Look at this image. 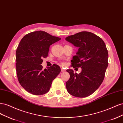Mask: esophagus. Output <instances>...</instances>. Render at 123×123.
Segmentation results:
<instances>
[{"label":"esophagus","mask_w":123,"mask_h":123,"mask_svg":"<svg viewBox=\"0 0 123 123\" xmlns=\"http://www.w3.org/2000/svg\"><path fill=\"white\" fill-rule=\"evenodd\" d=\"M61 71H62V72H65V71H66V70L64 69V68H61Z\"/></svg>","instance_id":"1"}]
</instances>
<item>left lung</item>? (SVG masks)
I'll use <instances>...</instances> for the list:
<instances>
[{
    "label": "left lung",
    "mask_w": 123,
    "mask_h": 123,
    "mask_svg": "<svg viewBox=\"0 0 123 123\" xmlns=\"http://www.w3.org/2000/svg\"><path fill=\"white\" fill-rule=\"evenodd\" d=\"M66 40L79 48L71 61L73 68H81L80 74L67 70L70 79L66 83L71 95L85 98L94 93L102 84L108 62L106 44L99 37L91 32H81L68 36Z\"/></svg>",
    "instance_id": "left-lung-1"
}]
</instances>
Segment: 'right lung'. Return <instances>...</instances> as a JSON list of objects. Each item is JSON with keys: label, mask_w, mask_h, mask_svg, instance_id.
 <instances>
[{"label": "right lung", "mask_w": 123, "mask_h": 123, "mask_svg": "<svg viewBox=\"0 0 123 123\" xmlns=\"http://www.w3.org/2000/svg\"><path fill=\"white\" fill-rule=\"evenodd\" d=\"M61 39L43 31L33 32L22 38L16 51V69L18 81L30 93L40 95L49 91L52 81L61 72L54 64L43 69V58L46 57L50 46Z\"/></svg>", "instance_id": "right-lung-1"}]
</instances>
